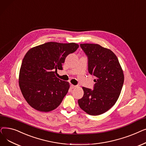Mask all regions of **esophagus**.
<instances>
[{
    "mask_svg": "<svg viewBox=\"0 0 146 146\" xmlns=\"http://www.w3.org/2000/svg\"><path fill=\"white\" fill-rule=\"evenodd\" d=\"M71 88H75L77 87V86H74V85L71 84Z\"/></svg>",
    "mask_w": 146,
    "mask_h": 146,
    "instance_id": "1",
    "label": "esophagus"
}]
</instances>
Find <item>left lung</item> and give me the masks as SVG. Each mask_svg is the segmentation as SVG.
Instances as JSON below:
<instances>
[{
  "label": "left lung",
  "mask_w": 146,
  "mask_h": 146,
  "mask_svg": "<svg viewBox=\"0 0 146 146\" xmlns=\"http://www.w3.org/2000/svg\"><path fill=\"white\" fill-rule=\"evenodd\" d=\"M88 58V70L94 76L93 90L82 87L84 96L78 100L81 109L90 115H99L118 99L124 75L118 59L108 48L98 44H80Z\"/></svg>",
  "instance_id": "obj_1"
}]
</instances>
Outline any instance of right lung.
I'll return each instance as SVG.
<instances>
[{"mask_svg": "<svg viewBox=\"0 0 146 146\" xmlns=\"http://www.w3.org/2000/svg\"><path fill=\"white\" fill-rule=\"evenodd\" d=\"M78 47L75 43L47 42L27 52L20 68L19 86L33 108L47 112L59 106L69 84L56 77L57 69L62 70L66 57Z\"/></svg>", "mask_w": 146, "mask_h": 146, "instance_id": "right-lung-1", "label": "right lung"}]
</instances>
